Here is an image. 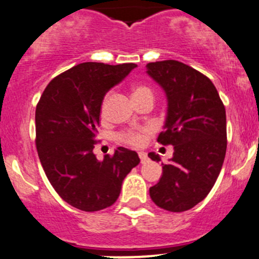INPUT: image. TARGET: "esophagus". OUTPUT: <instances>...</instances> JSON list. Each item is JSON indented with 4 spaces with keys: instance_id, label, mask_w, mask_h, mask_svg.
Returning a JSON list of instances; mask_svg holds the SVG:
<instances>
[{
    "instance_id": "1",
    "label": "esophagus",
    "mask_w": 259,
    "mask_h": 259,
    "mask_svg": "<svg viewBox=\"0 0 259 259\" xmlns=\"http://www.w3.org/2000/svg\"><path fill=\"white\" fill-rule=\"evenodd\" d=\"M139 158H140V162L145 163L148 160V155L145 152H139Z\"/></svg>"
}]
</instances>
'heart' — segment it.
Returning a JSON list of instances; mask_svg holds the SVG:
<instances>
[{"label":"heart","instance_id":"1","mask_svg":"<svg viewBox=\"0 0 259 259\" xmlns=\"http://www.w3.org/2000/svg\"><path fill=\"white\" fill-rule=\"evenodd\" d=\"M144 94H152L150 89L145 86H135L134 90H133V97H137L140 96V95H144ZM106 101V100H105ZM105 106V102L102 105V107ZM148 134V129H135V130H127V132L121 133V134L117 135L120 140H124V142L130 143L133 145H142L144 143L145 137Z\"/></svg>","mask_w":259,"mask_h":259}]
</instances>
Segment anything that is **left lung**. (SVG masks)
Segmentation results:
<instances>
[{"label": "left lung", "mask_w": 259, "mask_h": 259, "mask_svg": "<svg viewBox=\"0 0 259 259\" xmlns=\"http://www.w3.org/2000/svg\"><path fill=\"white\" fill-rule=\"evenodd\" d=\"M147 73L167 97L164 130L158 143L173 145L159 182L149 188L157 206L172 212L192 209L211 191L227 152V115L212 82L177 60L148 63ZM148 157L159 162L150 152Z\"/></svg>", "instance_id": "left-lung-1"}]
</instances>
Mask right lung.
Wrapping results in <instances>:
<instances>
[{"instance_id": "right-lung-1", "label": "right lung", "mask_w": 259, "mask_h": 259, "mask_svg": "<svg viewBox=\"0 0 259 259\" xmlns=\"http://www.w3.org/2000/svg\"><path fill=\"white\" fill-rule=\"evenodd\" d=\"M137 67L87 62L50 81L35 111L36 149L60 197L82 211H99L117 200L138 153L119 147L99 160L94 154L104 97Z\"/></svg>"}]
</instances>
